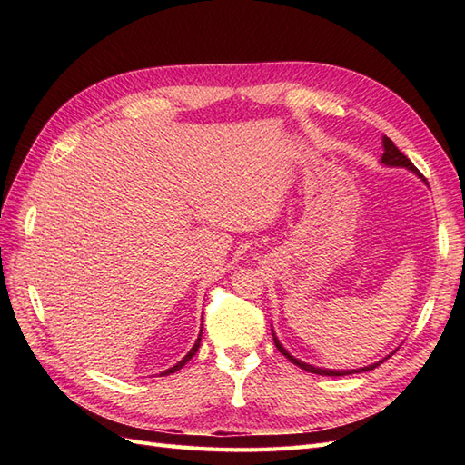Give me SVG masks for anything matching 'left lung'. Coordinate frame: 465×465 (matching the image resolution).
Wrapping results in <instances>:
<instances>
[{"mask_svg":"<svg viewBox=\"0 0 465 465\" xmlns=\"http://www.w3.org/2000/svg\"><path fill=\"white\" fill-rule=\"evenodd\" d=\"M382 147H384V154H382V159H380V163H382L384 166H393V168H407V171H411L413 174H417L419 178H423V174H419V171L415 168V164L405 157V154L393 145V142L390 137H382ZM425 180V178H423ZM272 335H273V341H275V347L279 349V353L281 355H285L292 364H297V367H301L302 371H306V372H312V374H322V376H347V374H355V372H369V371H372V369H376V367H380V362H384L386 359H390V355H393V351L391 353L388 355V357H384L382 361H376V362H372V364H369V367H361V369H353V371H335V369H320V367H312V364H308V362H304V361H299L297 357H292L289 351L281 345V341L277 340V335H275V331H273V328H272ZM398 351V349H396Z\"/></svg>","mask_w":465,"mask_h":465,"instance_id":"1","label":"left lung"}]
</instances>
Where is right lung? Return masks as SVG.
I'll return each mask as SVG.
<instances>
[{"mask_svg": "<svg viewBox=\"0 0 465 465\" xmlns=\"http://www.w3.org/2000/svg\"><path fill=\"white\" fill-rule=\"evenodd\" d=\"M202 331H203V323H202V330H200V335H198V340H195V343H193V347L188 351V355L186 357H182V361H178L176 364H174V367H171V369H166L164 372H161L163 376H168V374H173V372H176V371H180L182 367H184V364L195 355V353H198V349H200V343H202Z\"/></svg>", "mask_w": 465, "mask_h": 465, "instance_id": "1", "label": "right lung"}]
</instances>
